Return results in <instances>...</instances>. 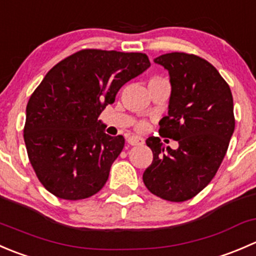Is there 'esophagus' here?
<instances>
[{
  "label": "esophagus",
  "mask_w": 256,
  "mask_h": 256,
  "mask_svg": "<svg viewBox=\"0 0 256 256\" xmlns=\"http://www.w3.org/2000/svg\"><path fill=\"white\" fill-rule=\"evenodd\" d=\"M128 142L131 146H140V144H144V138H138V136H131V138H128Z\"/></svg>",
  "instance_id": "esophagus-1"
}]
</instances>
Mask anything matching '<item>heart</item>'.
Here are the masks:
<instances>
[{
    "mask_svg": "<svg viewBox=\"0 0 256 256\" xmlns=\"http://www.w3.org/2000/svg\"><path fill=\"white\" fill-rule=\"evenodd\" d=\"M154 79H157V78H154ZM146 128V125H144V124H140V125H138V128H141V130H142V128Z\"/></svg>",
    "mask_w": 256,
    "mask_h": 256,
    "instance_id": "b5f03b06",
    "label": "heart"
}]
</instances>
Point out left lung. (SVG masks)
<instances>
[{"label": "left lung", "instance_id": "8db88e82", "mask_svg": "<svg viewBox=\"0 0 256 256\" xmlns=\"http://www.w3.org/2000/svg\"><path fill=\"white\" fill-rule=\"evenodd\" d=\"M170 74L168 114L158 132L174 138L178 148H164L160 138H148L154 160L144 172L147 190L162 200L184 202L213 180L234 132V105L229 85L204 59L167 53L154 59Z\"/></svg>", "mask_w": 256, "mask_h": 256}]
</instances>
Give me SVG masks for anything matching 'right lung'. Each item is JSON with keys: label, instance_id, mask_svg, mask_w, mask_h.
<instances>
[{"label": "right lung", "instance_id": "add662e5", "mask_svg": "<svg viewBox=\"0 0 256 256\" xmlns=\"http://www.w3.org/2000/svg\"><path fill=\"white\" fill-rule=\"evenodd\" d=\"M144 53L84 49L48 72L26 109L24 144L44 188L62 200L99 192L125 138L98 120L120 88L150 68Z\"/></svg>", "mask_w": 256, "mask_h": 256}]
</instances>
